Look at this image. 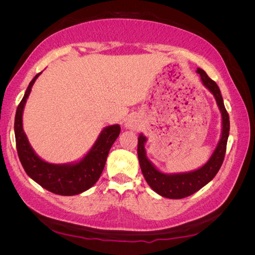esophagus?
I'll list each match as a JSON object with an SVG mask.
<instances>
[{
  "instance_id": "34e87169",
  "label": "esophagus",
  "mask_w": 255,
  "mask_h": 255,
  "mask_svg": "<svg viewBox=\"0 0 255 255\" xmlns=\"http://www.w3.org/2000/svg\"><path fill=\"white\" fill-rule=\"evenodd\" d=\"M127 128H133V129H137L138 128L140 127V123L138 121V119L136 117H129L126 123Z\"/></svg>"
}]
</instances>
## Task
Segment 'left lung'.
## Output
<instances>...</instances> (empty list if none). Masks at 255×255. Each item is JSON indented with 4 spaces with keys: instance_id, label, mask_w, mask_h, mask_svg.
<instances>
[{
    "instance_id": "left-lung-1",
    "label": "left lung",
    "mask_w": 255,
    "mask_h": 255,
    "mask_svg": "<svg viewBox=\"0 0 255 255\" xmlns=\"http://www.w3.org/2000/svg\"><path fill=\"white\" fill-rule=\"evenodd\" d=\"M197 73L200 75V80H201L203 86L214 96L221 114L220 139L206 163L191 171L165 173L154 166V164L146 156L144 145L148 138L142 133H140L139 137H138V159H139V165L144 179L156 194L168 199H182L188 197L204 187L217 174L226 155L227 142L230 132V119L225 104H223L220 89L217 86V84L208 78L202 69L198 68Z\"/></svg>"
}]
</instances>
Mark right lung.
<instances>
[{
	"label": "right lung",
	"mask_w": 255,
	"mask_h": 255,
	"mask_svg": "<svg viewBox=\"0 0 255 255\" xmlns=\"http://www.w3.org/2000/svg\"><path fill=\"white\" fill-rule=\"evenodd\" d=\"M41 73H38L30 81L14 117V136L19 159L26 174L44 189L60 196L79 195L98 182L112 145L120 134V126L104 128L86 155L79 160L67 164H52L43 160L30 145L23 129L22 120L26 100L34 83Z\"/></svg>",
	"instance_id": "add662e5"
}]
</instances>
